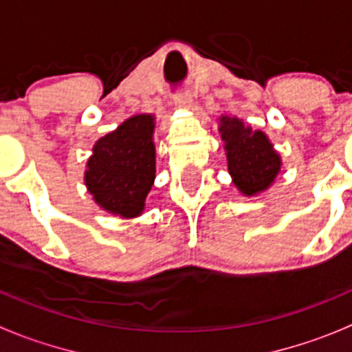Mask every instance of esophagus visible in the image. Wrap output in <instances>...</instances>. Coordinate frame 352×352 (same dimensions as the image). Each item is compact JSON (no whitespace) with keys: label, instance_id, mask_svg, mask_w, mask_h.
Listing matches in <instances>:
<instances>
[{"label":"esophagus","instance_id":"34e87169","mask_svg":"<svg viewBox=\"0 0 352 352\" xmlns=\"http://www.w3.org/2000/svg\"><path fill=\"white\" fill-rule=\"evenodd\" d=\"M173 102H175L177 107H182V109H187V110H190L194 107L192 95L187 94V91H186V94L175 95V97H173Z\"/></svg>","mask_w":352,"mask_h":352}]
</instances>
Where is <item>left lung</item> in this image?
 I'll use <instances>...</instances> for the list:
<instances>
[{
	"instance_id": "1",
	"label": "left lung",
	"mask_w": 352,
	"mask_h": 352,
	"mask_svg": "<svg viewBox=\"0 0 352 352\" xmlns=\"http://www.w3.org/2000/svg\"><path fill=\"white\" fill-rule=\"evenodd\" d=\"M225 143L228 172L243 196H257L274 184L283 160L262 131H254L239 117L221 116L218 126Z\"/></svg>"
}]
</instances>
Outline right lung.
<instances>
[{"mask_svg":"<svg viewBox=\"0 0 352 352\" xmlns=\"http://www.w3.org/2000/svg\"><path fill=\"white\" fill-rule=\"evenodd\" d=\"M153 113H138L102 136L87 160L85 186L97 206L122 219L143 214L155 182Z\"/></svg>","mask_w":352,"mask_h":352,"instance_id":"add662e5","label":"right lung"}]
</instances>
